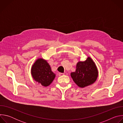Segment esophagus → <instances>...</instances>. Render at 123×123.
<instances>
[{
    "instance_id": "esophagus-1",
    "label": "esophagus",
    "mask_w": 123,
    "mask_h": 123,
    "mask_svg": "<svg viewBox=\"0 0 123 123\" xmlns=\"http://www.w3.org/2000/svg\"><path fill=\"white\" fill-rule=\"evenodd\" d=\"M63 75H64V74H63V73H59V74H58V75H59V76H63Z\"/></svg>"
}]
</instances>
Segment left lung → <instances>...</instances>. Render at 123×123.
<instances>
[{
  "label": "left lung",
  "mask_w": 123,
  "mask_h": 123,
  "mask_svg": "<svg viewBox=\"0 0 123 123\" xmlns=\"http://www.w3.org/2000/svg\"><path fill=\"white\" fill-rule=\"evenodd\" d=\"M71 76L78 86L84 87L96 81L98 72L94 61L88 57L86 61H79L77 63L75 72L71 73Z\"/></svg>",
  "instance_id": "8db88e82"
}]
</instances>
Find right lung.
<instances>
[{"mask_svg":"<svg viewBox=\"0 0 123 123\" xmlns=\"http://www.w3.org/2000/svg\"><path fill=\"white\" fill-rule=\"evenodd\" d=\"M31 74L35 81L44 86H49L55 77V74L51 71L49 63L42 58H38L34 63Z\"/></svg>","mask_w":123,"mask_h":123,"instance_id":"add662e5","label":"right lung"}]
</instances>
